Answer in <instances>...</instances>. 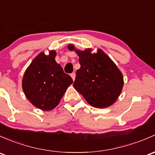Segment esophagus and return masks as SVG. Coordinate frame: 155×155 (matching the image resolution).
Returning a JSON list of instances; mask_svg holds the SVG:
<instances>
[{"mask_svg": "<svg viewBox=\"0 0 155 155\" xmlns=\"http://www.w3.org/2000/svg\"><path fill=\"white\" fill-rule=\"evenodd\" d=\"M71 77H72L73 80L74 81V80H75V78H76V74H75V73H71Z\"/></svg>", "mask_w": 155, "mask_h": 155, "instance_id": "obj_1", "label": "esophagus"}]
</instances>
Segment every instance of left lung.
I'll use <instances>...</instances> for the list:
<instances>
[{
	"label": "left lung",
	"instance_id": "left-lung-1",
	"mask_svg": "<svg viewBox=\"0 0 155 155\" xmlns=\"http://www.w3.org/2000/svg\"><path fill=\"white\" fill-rule=\"evenodd\" d=\"M68 49L75 50L72 45H68ZM76 52L81 68L76 71L74 88L92 106L102 108L111 105L123 89V78L120 70L102 50L94 54L90 49Z\"/></svg>",
	"mask_w": 155,
	"mask_h": 155
}]
</instances>
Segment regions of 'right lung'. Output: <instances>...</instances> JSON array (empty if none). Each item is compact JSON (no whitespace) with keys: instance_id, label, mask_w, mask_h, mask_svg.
<instances>
[{"instance_id":"obj_1","label":"right lung","mask_w":155,"mask_h":155,"mask_svg":"<svg viewBox=\"0 0 155 155\" xmlns=\"http://www.w3.org/2000/svg\"><path fill=\"white\" fill-rule=\"evenodd\" d=\"M56 52L40 53L24 73L22 87L27 98L35 107L50 110L57 106L73 79L55 60Z\"/></svg>"}]
</instances>
